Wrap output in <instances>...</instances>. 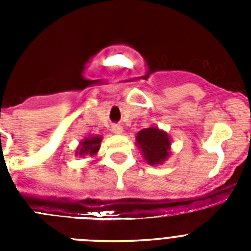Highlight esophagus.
Wrapping results in <instances>:
<instances>
[{"instance_id":"34e87169","label":"esophagus","mask_w":251,"mask_h":251,"mask_svg":"<svg viewBox=\"0 0 251 251\" xmlns=\"http://www.w3.org/2000/svg\"><path fill=\"white\" fill-rule=\"evenodd\" d=\"M112 132L115 133V134H121V133L123 132V128H122V126H119V124H114L112 127Z\"/></svg>"}]
</instances>
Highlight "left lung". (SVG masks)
<instances>
[{"label": "left lung", "mask_w": 251, "mask_h": 251, "mask_svg": "<svg viewBox=\"0 0 251 251\" xmlns=\"http://www.w3.org/2000/svg\"><path fill=\"white\" fill-rule=\"evenodd\" d=\"M136 143L148 165H161L171 154V141L165 130L157 127L145 128L136 136Z\"/></svg>", "instance_id": "1"}]
</instances>
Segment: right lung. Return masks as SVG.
I'll use <instances>...</instances> for the list:
<instances>
[{
  "instance_id": "1",
  "label": "right lung",
  "mask_w": 251,
  "mask_h": 251,
  "mask_svg": "<svg viewBox=\"0 0 251 251\" xmlns=\"http://www.w3.org/2000/svg\"><path fill=\"white\" fill-rule=\"evenodd\" d=\"M100 142L101 137L95 136V137H86L85 139L80 142V145L77 147L76 154L79 156H85V154H89V156H95L97 152L100 148Z\"/></svg>"
}]
</instances>
